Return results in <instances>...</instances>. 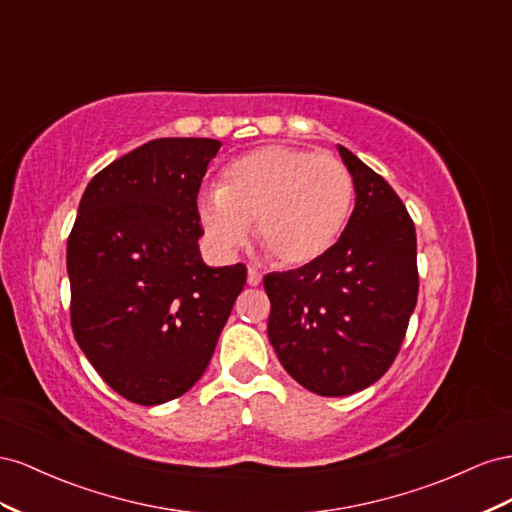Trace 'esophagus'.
Instances as JSON below:
<instances>
[{
	"instance_id": "obj_1",
	"label": "esophagus",
	"mask_w": 512,
	"mask_h": 512,
	"mask_svg": "<svg viewBox=\"0 0 512 512\" xmlns=\"http://www.w3.org/2000/svg\"><path fill=\"white\" fill-rule=\"evenodd\" d=\"M246 283L251 287H257L261 283V272L255 270V268H248V274H246Z\"/></svg>"
}]
</instances>
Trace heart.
<instances>
[{"label":"heart","mask_w":512,"mask_h":512,"mask_svg":"<svg viewBox=\"0 0 512 512\" xmlns=\"http://www.w3.org/2000/svg\"><path fill=\"white\" fill-rule=\"evenodd\" d=\"M352 203V173L337 156L274 143L233 158L218 188L197 195V218L218 255L236 253L255 223L276 264L298 268L337 244Z\"/></svg>","instance_id":"heart-1"}]
</instances>
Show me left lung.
I'll return each instance as SVG.
<instances>
[{
  "mask_svg": "<svg viewBox=\"0 0 512 512\" xmlns=\"http://www.w3.org/2000/svg\"><path fill=\"white\" fill-rule=\"evenodd\" d=\"M337 148L356 191L341 238L313 264L264 276L274 352L321 397H347L388 371L418 298L416 229L403 201L356 154Z\"/></svg>",
  "mask_w": 512,
  "mask_h": 512,
  "instance_id": "8db88e82",
  "label": "left lung"
}]
</instances>
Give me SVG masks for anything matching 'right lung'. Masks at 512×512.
<instances>
[{"label":"right lung","instance_id":"right-lung-1","mask_svg":"<svg viewBox=\"0 0 512 512\" xmlns=\"http://www.w3.org/2000/svg\"><path fill=\"white\" fill-rule=\"evenodd\" d=\"M221 141L167 137L113 160L87 184L66 266L72 332L124 399L160 405L206 371L242 264L210 268L197 240V193Z\"/></svg>","mask_w":512,"mask_h":512}]
</instances>
